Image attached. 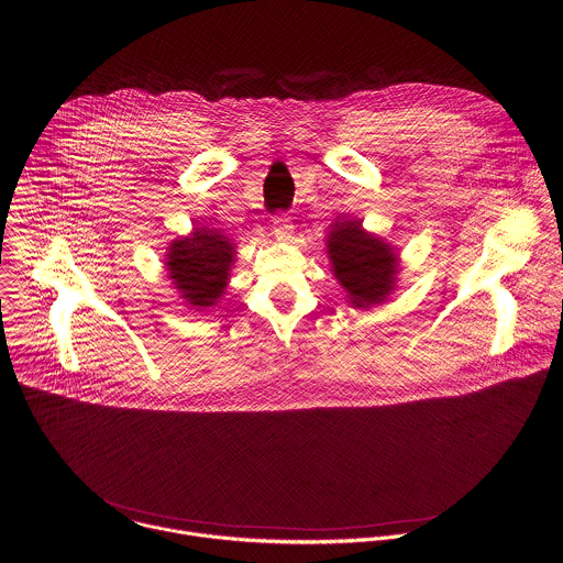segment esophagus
<instances>
[{
    "mask_svg": "<svg viewBox=\"0 0 563 563\" xmlns=\"http://www.w3.org/2000/svg\"><path fill=\"white\" fill-rule=\"evenodd\" d=\"M272 230H274L276 239H280V241H291L294 239V222L285 213H280L272 220Z\"/></svg>",
    "mask_w": 563,
    "mask_h": 563,
    "instance_id": "obj_1",
    "label": "esophagus"
}]
</instances>
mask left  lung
I'll list each match as a JSON object with an SVG mask.
<instances>
[{
  "mask_svg": "<svg viewBox=\"0 0 563 563\" xmlns=\"http://www.w3.org/2000/svg\"><path fill=\"white\" fill-rule=\"evenodd\" d=\"M339 285L356 309L380 305L396 289L398 252L358 220H338L327 239Z\"/></svg>",
  "mask_w": 563,
  "mask_h": 563,
  "instance_id": "1",
  "label": "left lung"
}]
</instances>
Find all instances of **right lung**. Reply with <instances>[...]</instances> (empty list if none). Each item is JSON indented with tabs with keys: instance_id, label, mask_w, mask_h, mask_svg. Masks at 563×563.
<instances>
[{
	"instance_id": "add662e5",
	"label": "right lung",
	"mask_w": 563,
	"mask_h": 563,
	"mask_svg": "<svg viewBox=\"0 0 563 563\" xmlns=\"http://www.w3.org/2000/svg\"><path fill=\"white\" fill-rule=\"evenodd\" d=\"M234 243L216 228H194L191 234L174 239L167 247V272L180 298L196 311L216 307L224 294Z\"/></svg>"
}]
</instances>
